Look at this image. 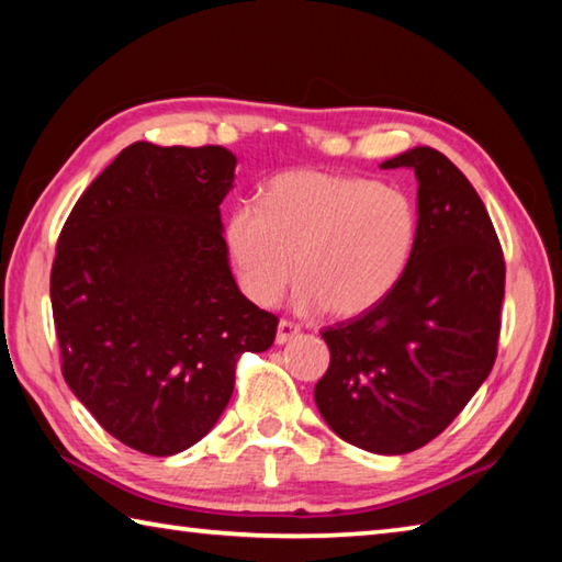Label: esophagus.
<instances>
[{
	"instance_id": "obj_1",
	"label": "esophagus",
	"mask_w": 562,
	"mask_h": 562,
	"mask_svg": "<svg viewBox=\"0 0 562 562\" xmlns=\"http://www.w3.org/2000/svg\"><path fill=\"white\" fill-rule=\"evenodd\" d=\"M299 333H301V328L296 326V323L281 321L279 328H276V342H279V346H283V342H289V340L296 338Z\"/></svg>"
}]
</instances>
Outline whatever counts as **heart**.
Masks as SVG:
<instances>
[{"label": "heart", "mask_w": 562, "mask_h": 562, "mask_svg": "<svg viewBox=\"0 0 562 562\" xmlns=\"http://www.w3.org/2000/svg\"><path fill=\"white\" fill-rule=\"evenodd\" d=\"M415 232V206L400 187L293 170L266 184L261 206L236 204L224 236L254 303L273 306L296 276L299 311L328 306L333 316L352 318L395 289Z\"/></svg>", "instance_id": "heart-1"}]
</instances>
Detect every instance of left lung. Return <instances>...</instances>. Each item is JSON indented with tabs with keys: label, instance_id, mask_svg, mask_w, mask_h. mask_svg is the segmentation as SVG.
Here are the masks:
<instances>
[{
	"label": "left lung",
	"instance_id": "obj_1",
	"mask_svg": "<svg viewBox=\"0 0 562 562\" xmlns=\"http://www.w3.org/2000/svg\"><path fill=\"white\" fill-rule=\"evenodd\" d=\"M419 182L409 261L385 299L321 333L330 366L316 405L348 445L407 454L439 437L496 360L506 263L484 202L435 147L380 165Z\"/></svg>",
	"mask_w": 562,
	"mask_h": 562
}]
</instances>
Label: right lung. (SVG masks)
Returning <instances> with one entry per match:
<instances>
[{"instance_id":"1","label":"right lung","mask_w":562,"mask_h":562,"mask_svg":"<svg viewBox=\"0 0 562 562\" xmlns=\"http://www.w3.org/2000/svg\"><path fill=\"white\" fill-rule=\"evenodd\" d=\"M236 157L220 145L133 143L68 214L52 266L66 385L108 435L150 457L196 445L234 392L241 352L279 318L236 286L220 204Z\"/></svg>"}]
</instances>
